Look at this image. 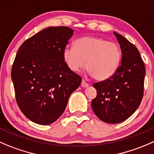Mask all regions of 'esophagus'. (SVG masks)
<instances>
[{"label":"esophagus","mask_w":154,"mask_h":154,"mask_svg":"<svg viewBox=\"0 0 154 154\" xmlns=\"http://www.w3.org/2000/svg\"><path fill=\"white\" fill-rule=\"evenodd\" d=\"M81 86H82V87H87V86H89V84H88L87 83H86V82H85V80H82V82H81Z\"/></svg>","instance_id":"esophagus-1"}]
</instances>
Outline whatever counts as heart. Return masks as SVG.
I'll return each instance as SVG.
<instances>
[{"instance_id":"heart-1","label":"heart","mask_w":154,"mask_h":154,"mask_svg":"<svg viewBox=\"0 0 154 154\" xmlns=\"http://www.w3.org/2000/svg\"><path fill=\"white\" fill-rule=\"evenodd\" d=\"M63 60L74 72L86 66L89 74L97 81L111 78L118 70L121 50L118 44L103 37L86 36L76 40L74 47H66L62 53Z\"/></svg>"}]
</instances>
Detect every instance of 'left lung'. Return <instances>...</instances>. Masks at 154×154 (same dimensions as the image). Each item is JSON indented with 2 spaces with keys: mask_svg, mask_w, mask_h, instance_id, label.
<instances>
[{
  "mask_svg": "<svg viewBox=\"0 0 154 154\" xmlns=\"http://www.w3.org/2000/svg\"><path fill=\"white\" fill-rule=\"evenodd\" d=\"M113 34L121 49V64L111 78L94 83L97 96L91 103L97 117L111 124L124 121L137 110L144 95L145 76L136 47L118 33Z\"/></svg>",
  "mask_w": 154,
  "mask_h": 154,
  "instance_id": "1",
  "label": "left lung"
}]
</instances>
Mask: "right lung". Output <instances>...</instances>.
Listing matches in <instances>:
<instances>
[{
  "instance_id": "obj_1",
  "label": "right lung",
  "mask_w": 154,
  "mask_h": 154,
  "mask_svg": "<svg viewBox=\"0 0 154 154\" xmlns=\"http://www.w3.org/2000/svg\"><path fill=\"white\" fill-rule=\"evenodd\" d=\"M73 33L65 26L45 28L26 40L15 58L11 77L16 101L25 117L37 124L57 120L81 83L62 56Z\"/></svg>"
}]
</instances>
